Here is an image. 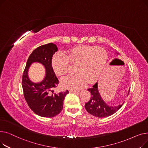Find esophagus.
I'll use <instances>...</instances> for the list:
<instances>
[{"label":"esophagus","instance_id":"1","mask_svg":"<svg viewBox=\"0 0 148 148\" xmlns=\"http://www.w3.org/2000/svg\"><path fill=\"white\" fill-rule=\"evenodd\" d=\"M69 93H77V92H79L78 90H73V89H70V90H69Z\"/></svg>","mask_w":148,"mask_h":148}]
</instances>
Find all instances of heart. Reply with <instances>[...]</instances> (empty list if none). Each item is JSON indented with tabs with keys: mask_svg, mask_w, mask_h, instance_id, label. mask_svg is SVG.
I'll list each match as a JSON object with an SVG mask.
<instances>
[{
	"mask_svg": "<svg viewBox=\"0 0 148 148\" xmlns=\"http://www.w3.org/2000/svg\"><path fill=\"white\" fill-rule=\"evenodd\" d=\"M63 52H58L52 60L53 68L55 73L62 76L69 72L71 64H74L77 72L73 73L62 80L63 87L68 89H79L88 82H94L104 67L108 55L101 47L81 45Z\"/></svg>",
	"mask_w": 148,
	"mask_h": 148,
	"instance_id": "1",
	"label": "heart"
}]
</instances>
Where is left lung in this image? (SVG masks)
Masks as SVG:
<instances>
[{"instance_id":"1","label":"left lung","mask_w":148,"mask_h":148,"mask_svg":"<svg viewBox=\"0 0 148 148\" xmlns=\"http://www.w3.org/2000/svg\"><path fill=\"white\" fill-rule=\"evenodd\" d=\"M88 90L90 92L91 97L89 101L85 104L84 107L89 113L96 117H108L116 113L122 106V104L114 107L107 105L99 94L97 82Z\"/></svg>"}]
</instances>
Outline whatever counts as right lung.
I'll list each match as a JSON object with an SVG mask.
<instances>
[{"label": "right lung", "instance_id": "right-lung-1", "mask_svg": "<svg viewBox=\"0 0 148 148\" xmlns=\"http://www.w3.org/2000/svg\"><path fill=\"white\" fill-rule=\"evenodd\" d=\"M58 51L56 45L49 43L38 47L29 56L22 77V87L25 98L35 113L44 118H51L60 113L63 108L64 100L69 92L55 93L59 80L51 65L53 54ZM34 62L42 64L46 70L44 80L35 84L28 79L27 72L29 66Z\"/></svg>", "mask_w": 148, "mask_h": 148}]
</instances>
